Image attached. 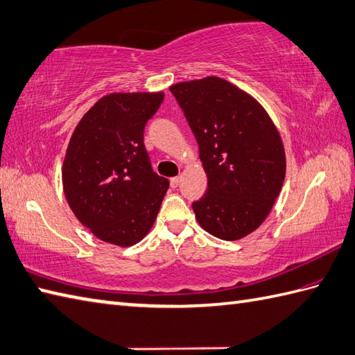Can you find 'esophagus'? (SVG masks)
Here are the masks:
<instances>
[{"mask_svg": "<svg viewBox=\"0 0 355 355\" xmlns=\"http://www.w3.org/2000/svg\"><path fill=\"white\" fill-rule=\"evenodd\" d=\"M179 182H180V179L176 176V178H171L170 179V185H171V188H176L178 185H179Z\"/></svg>", "mask_w": 355, "mask_h": 355, "instance_id": "esophagus-1", "label": "esophagus"}]
</instances>
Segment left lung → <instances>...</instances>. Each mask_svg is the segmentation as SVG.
I'll return each mask as SVG.
<instances>
[{"label": "left lung", "instance_id": "left-lung-1", "mask_svg": "<svg viewBox=\"0 0 355 355\" xmlns=\"http://www.w3.org/2000/svg\"><path fill=\"white\" fill-rule=\"evenodd\" d=\"M199 144L207 193L196 218L217 239L234 241L264 222L286 178V153L270 116L249 94L220 77L170 88Z\"/></svg>", "mask_w": 355, "mask_h": 355}]
</instances>
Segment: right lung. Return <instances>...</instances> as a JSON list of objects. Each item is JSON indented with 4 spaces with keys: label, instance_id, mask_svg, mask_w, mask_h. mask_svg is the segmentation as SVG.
Segmentation results:
<instances>
[{
    "label": "right lung",
    "instance_id": "add662e5",
    "mask_svg": "<svg viewBox=\"0 0 355 355\" xmlns=\"http://www.w3.org/2000/svg\"><path fill=\"white\" fill-rule=\"evenodd\" d=\"M164 94H109L77 124L62 182L69 208L106 243L128 248L155 223L170 182L157 176L144 146V128Z\"/></svg>",
    "mask_w": 355,
    "mask_h": 355
}]
</instances>
